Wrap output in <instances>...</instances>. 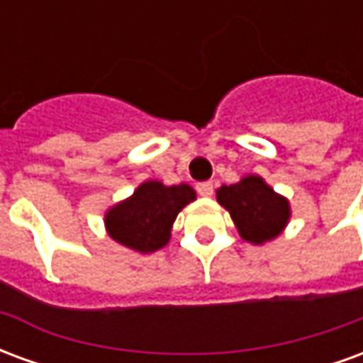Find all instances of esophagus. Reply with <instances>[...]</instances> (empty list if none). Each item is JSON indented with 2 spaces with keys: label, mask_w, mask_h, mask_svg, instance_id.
I'll use <instances>...</instances> for the list:
<instances>
[{
  "label": "esophagus",
  "mask_w": 363,
  "mask_h": 363,
  "mask_svg": "<svg viewBox=\"0 0 363 363\" xmlns=\"http://www.w3.org/2000/svg\"><path fill=\"white\" fill-rule=\"evenodd\" d=\"M196 190L200 196L210 198L213 194V182L212 181H204V182H198Z\"/></svg>",
  "instance_id": "34e87169"
}]
</instances>
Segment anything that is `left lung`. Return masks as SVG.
Wrapping results in <instances>:
<instances>
[{
	"instance_id": "obj_1",
	"label": "left lung",
	"mask_w": 363,
	"mask_h": 363,
	"mask_svg": "<svg viewBox=\"0 0 363 363\" xmlns=\"http://www.w3.org/2000/svg\"><path fill=\"white\" fill-rule=\"evenodd\" d=\"M218 202L231 213L245 241L255 245L274 239L289 220L288 200L255 174L237 184H223L218 190Z\"/></svg>"
}]
</instances>
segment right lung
Here are the masks:
<instances>
[{
    "label": "right lung",
    "mask_w": 363,
    "mask_h": 363,
    "mask_svg": "<svg viewBox=\"0 0 363 363\" xmlns=\"http://www.w3.org/2000/svg\"><path fill=\"white\" fill-rule=\"evenodd\" d=\"M196 198L189 184L165 186L147 181L106 213V229L114 241L140 252H153L165 247L171 225L184 206Z\"/></svg>",
    "instance_id": "right-lung-1"
}]
</instances>
